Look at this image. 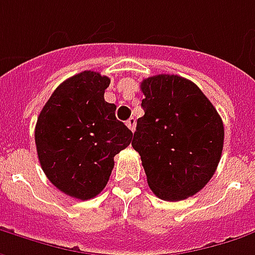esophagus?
I'll use <instances>...</instances> for the list:
<instances>
[{"label": "esophagus", "mask_w": 255, "mask_h": 255, "mask_svg": "<svg viewBox=\"0 0 255 255\" xmlns=\"http://www.w3.org/2000/svg\"><path fill=\"white\" fill-rule=\"evenodd\" d=\"M126 124H127V127L129 128L131 131H134V129H135V124H137V123H135V118H132V117H131V118H128Z\"/></svg>", "instance_id": "esophagus-1"}]
</instances>
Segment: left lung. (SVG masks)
<instances>
[{
  "instance_id": "1",
  "label": "left lung",
  "mask_w": 255,
  "mask_h": 255,
  "mask_svg": "<svg viewBox=\"0 0 255 255\" xmlns=\"http://www.w3.org/2000/svg\"><path fill=\"white\" fill-rule=\"evenodd\" d=\"M132 148L147 183L164 201L197 194L214 175L224 144V126L214 106L190 80L160 74L142 80Z\"/></svg>"
}]
</instances>
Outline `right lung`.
Segmentation results:
<instances>
[{
  "mask_svg": "<svg viewBox=\"0 0 255 255\" xmlns=\"http://www.w3.org/2000/svg\"><path fill=\"white\" fill-rule=\"evenodd\" d=\"M110 78L83 71L60 84L39 113L35 145L42 171L64 194L90 200L101 193L114 157L131 144L132 132L104 100Z\"/></svg>",
  "mask_w": 255,
  "mask_h": 255,
  "instance_id": "right-lung-1",
  "label": "right lung"
}]
</instances>
